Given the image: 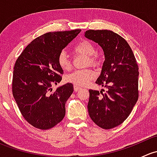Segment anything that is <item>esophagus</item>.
<instances>
[{"label":"esophagus","mask_w":157,"mask_h":157,"mask_svg":"<svg viewBox=\"0 0 157 157\" xmlns=\"http://www.w3.org/2000/svg\"><path fill=\"white\" fill-rule=\"evenodd\" d=\"M74 90L75 92H77V91H79L80 90H81V87H80V86H74Z\"/></svg>","instance_id":"1"}]
</instances>
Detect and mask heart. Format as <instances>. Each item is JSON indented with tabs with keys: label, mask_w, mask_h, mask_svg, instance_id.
<instances>
[{
	"label": "heart",
	"mask_w": 157,
	"mask_h": 157,
	"mask_svg": "<svg viewBox=\"0 0 157 157\" xmlns=\"http://www.w3.org/2000/svg\"><path fill=\"white\" fill-rule=\"evenodd\" d=\"M74 52L80 55L87 57V65L98 67L100 64V60L96 55V49L94 45L89 41L84 40L80 42L75 47ZM58 63L61 68L64 71H68L71 69V63L67 53L64 51L61 52L58 57ZM96 77V73L91 69L78 70L68 74L65 77V80L72 83L74 86H86L92 80Z\"/></svg>",
	"instance_id": "b5f03b06"
}]
</instances>
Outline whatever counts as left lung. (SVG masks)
Segmentation results:
<instances>
[{
    "label": "left lung",
    "instance_id": "1",
    "mask_svg": "<svg viewBox=\"0 0 157 157\" xmlns=\"http://www.w3.org/2000/svg\"><path fill=\"white\" fill-rule=\"evenodd\" d=\"M85 37L103 50L105 61L96 83L108 89L105 93L89 90V115L99 127L111 129L124 122L138 99V66L130 45L117 33L90 29Z\"/></svg>",
    "mask_w": 157,
    "mask_h": 157
}]
</instances>
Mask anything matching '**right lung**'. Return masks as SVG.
<instances>
[{
    "label": "right lung",
    "instance_id": "obj_1",
    "mask_svg": "<svg viewBox=\"0 0 157 157\" xmlns=\"http://www.w3.org/2000/svg\"><path fill=\"white\" fill-rule=\"evenodd\" d=\"M80 31L45 33L30 42L16 61L13 96L23 118L33 127L49 129L65 115V103L74 91L73 84L67 83L55 91L52 87L62 79L58 55Z\"/></svg>",
    "mask_w": 157,
    "mask_h": 157
}]
</instances>
